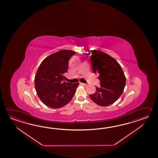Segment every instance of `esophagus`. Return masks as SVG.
I'll return each mask as SVG.
<instances>
[{
    "label": "esophagus",
    "instance_id": "1",
    "mask_svg": "<svg viewBox=\"0 0 158 158\" xmlns=\"http://www.w3.org/2000/svg\"><path fill=\"white\" fill-rule=\"evenodd\" d=\"M81 85H83L84 86H87V84H84V83H81Z\"/></svg>",
    "mask_w": 158,
    "mask_h": 158
}]
</instances>
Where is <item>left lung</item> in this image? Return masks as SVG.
I'll use <instances>...</instances> for the list:
<instances>
[{"label":"left lung","instance_id":"obj_1","mask_svg":"<svg viewBox=\"0 0 158 158\" xmlns=\"http://www.w3.org/2000/svg\"><path fill=\"white\" fill-rule=\"evenodd\" d=\"M90 61L94 73H98L100 87L90 98L96 104L108 106L121 96L124 89L126 78L120 65L109 55L99 50L90 51Z\"/></svg>","mask_w":158,"mask_h":158}]
</instances>
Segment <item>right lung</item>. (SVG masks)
<instances>
[{
  "label": "right lung",
  "instance_id": "add662e5",
  "mask_svg": "<svg viewBox=\"0 0 158 158\" xmlns=\"http://www.w3.org/2000/svg\"><path fill=\"white\" fill-rule=\"evenodd\" d=\"M76 54L73 51L61 50L46 57L40 63L35 76L34 84L38 96L48 107H64L73 97L79 82L64 81L68 61Z\"/></svg>",
  "mask_w": 158,
  "mask_h": 158
}]
</instances>
